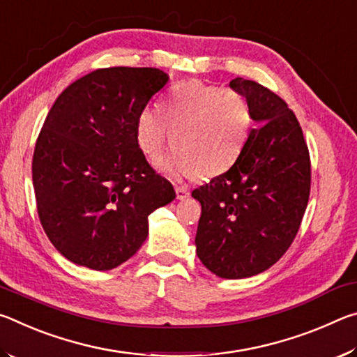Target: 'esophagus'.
Returning <instances> with one entry per match:
<instances>
[{
  "label": "esophagus",
  "mask_w": 357,
  "mask_h": 357,
  "mask_svg": "<svg viewBox=\"0 0 357 357\" xmlns=\"http://www.w3.org/2000/svg\"><path fill=\"white\" fill-rule=\"evenodd\" d=\"M176 197H178V200H185V198H189V195H190V192H189V189H187V187H176Z\"/></svg>",
  "instance_id": "obj_1"
}]
</instances>
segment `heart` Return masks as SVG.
Wrapping results in <instances>:
<instances>
[{
	"instance_id": "b5f03b06",
	"label": "heart",
	"mask_w": 357,
	"mask_h": 357,
	"mask_svg": "<svg viewBox=\"0 0 357 357\" xmlns=\"http://www.w3.org/2000/svg\"><path fill=\"white\" fill-rule=\"evenodd\" d=\"M252 128L249 102L231 89L200 80L179 83L167 96L162 112L146 107L137 121V143L154 160L173 137V155L159 164L174 176L197 173L213 178L225 173L243 153Z\"/></svg>"
}]
</instances>
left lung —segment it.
<instances>
[{"instance_id":"obj_1","label":"left lung","mask_w":357,"mask_h":357,"mask_svg":"<svg viewBox=\"0 0 357 357\" xmlns=\"http://www.w3.org/2000/svg\"><path fill=\"white\" fill-rule=\"evenodd\" d=\"M257 128L228 172L198 187L197 255L222 279H245L279 261L298 233L310 195V157L294 113L279 96L233 78Z\"/></svg>"}]
</instances>
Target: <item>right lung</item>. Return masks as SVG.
<instances>
[{
	"label": "right lung",
	"instance_id": "1",
	"mask_svg": "<svg viewBox=\"0 0 357 357\" xmlns=\"http://www.w3.org/2000/svg\"><path fill=\"white\" fill-rule=\"evenodd\" d=\"M155 68L98 69L59 94L33 155L44 231L69 261L108 271L148 238V215L176 198L137 143V121L168 82Z\"/></svg>",
	"mask_w": 357,
	"mask_h": 357
}]
</instances>
